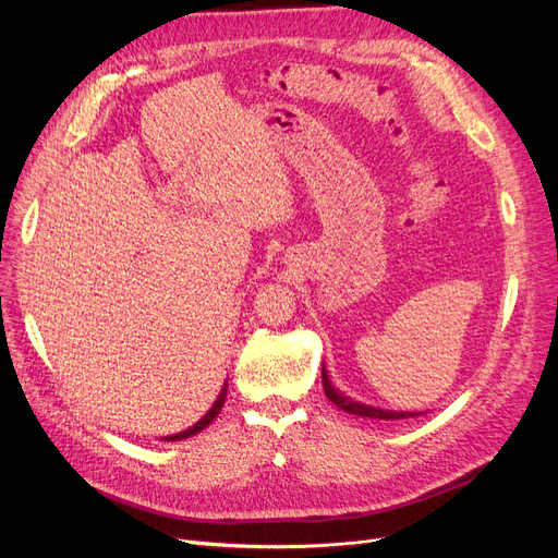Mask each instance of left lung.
I'll use <instances>...</instances> for the list:
<instances>
[{"instance_id": "left-lung-1", "label": "left lung", "mask_w": 558, "mask_h": 558, "mask_svg": "<svg viewBox=\"0 0 558 558\" xmlns=\"http://www.w3.org/2000/svg\"><path fill=\"white\" fill-rule=\"evenodd\" d=\"M320 375H324V391H326V396H328L339 409H343V412H348V414H355V416H362V418H383V421H396V418L416 416V414H409V412H387V409H375V407H366V404L348 400V398H343L341 393H337V391L332 389L326 368L320 371Z\"/></svg>"}]
</instances>
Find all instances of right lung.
I'll return each mask as SVG.
<instances>
[{
	"mask_svg": "<svg viewBox=\"0 0 558 558\" xmlns=\"http://www.w3.org/2000/svg\"><path fill=\"white\" fill-rule=\"evenodd\" d=\"M226 389H228V385L221 389V393H219V398H217V402L210 407V412L205 414L196 425H192L190 429H185V432H181V434H173V436H167L165 441H183V438H190V436H194V434H198L201 429H205L208 427L215 418H217V414L221 412V407H223V400H226Z\"/></svg>",
	"mask_w": 558,
	"mask_h": 558,
	"instance_id": "add662e5",
	"label": "right lung"
}]
</instances>
